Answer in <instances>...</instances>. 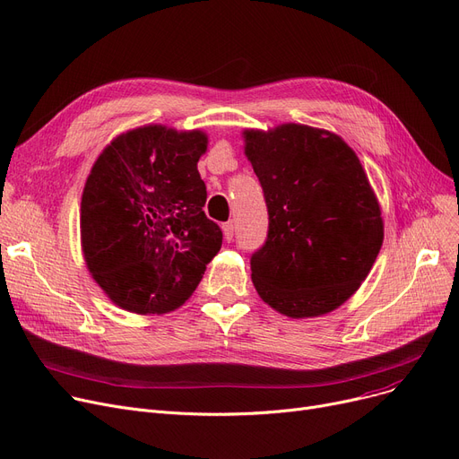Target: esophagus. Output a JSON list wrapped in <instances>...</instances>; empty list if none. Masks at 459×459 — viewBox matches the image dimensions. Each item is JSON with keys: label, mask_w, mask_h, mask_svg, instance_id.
Listing matches in <instances>:
<instances>
[{"label": "esophagus", "mask_w": 459, "mask_h": 459, "mask_svg": "<svg viewBox=\"0 0 459 459\" xmlns=\"http://www.w3.org/2000/svg\"><path fill=\"white\" fill-rule=\"evenodd\" d=\"M223 238H225V242H230L232 239V236H234V225L232 223H223Z\"/></svg>", "instance_id": "1"}]
</instances>
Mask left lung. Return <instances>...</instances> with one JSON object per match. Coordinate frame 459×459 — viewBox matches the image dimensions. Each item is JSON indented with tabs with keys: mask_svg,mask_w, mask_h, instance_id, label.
Returning <instances> with one entry per match:
<instances>
[{
	"mask_svg": "<svg viewBox=\"0 0 459 459\" xmlns=\"http://www.w3.org/2000/svg\"><path fill=\"white\" fill-rule=\"evenodd\" d=\"M244 141L270 215L251 256L256 292L288 318L327 315L359 290L383 244L365 169L341 135L307 125L244 130Z\"/></svg>",
	"mask_w": 459,
	"mask_h": 459,
	"instance_id": "8db88e82",
	"label": "left lung"
}]
</instances>
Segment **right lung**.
<instances>
[{"instance_id": "add662e5", "label": "right lung", "mask_w": 459, "mask_h": 459, "mask_svg": "<svg viewBox=\"0 0 459 459\" xmlns=\"http://www.w3.org/2000/svg\"><path fill=\"white\" fill-rule=\"evenodd\" d=\"M206 147L203 130L147 125L117 135L96 158L82 195V251L120 308H178L221 249V229L203 210L197 161Z\"/></svg>"}]
</instances>
